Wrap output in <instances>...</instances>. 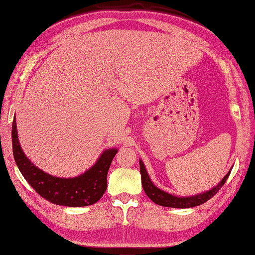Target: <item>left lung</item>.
Wrapping results in <instances>:
<instances>
[{
	"mask_svg": "<svg viewBox=\"0 0 255 255\" xmlns=\"http://www.w3.org/2000/svg\"><path fill=\"white\" fill-rule=\"evenodd\" d=\"M231 170L232 168H230V171L225 174V177L222 179L216 186H214L213 188L209 189V191L200 193V194L195 195L178 196L157 187V186L151 181V179H150L148 172H146V168L144 166V163L142 162V159H139V171H141L142 175V186L145 194L148 195V198L156 204H159V206L168 208H180V209L198 207L201 206V204H203L204 202H207L208 200H210L218 191H220L222 186L225 184V181H227V179L231 173Z\"/></svg>",
	"mask_w": 255,
	"mask_h": 255,
	"instance_id": "1",
	"label": "left lung"
}]
</instances>
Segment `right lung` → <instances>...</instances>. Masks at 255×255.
<instances>
[{"instance_id":"add662e5","label":"right lung","mask_w":255,"mask_h":255,"mask_svg":"<svg viewBox=\"0 0 255 255\" xmlns=\"http://www.w3.org/2000/svg\"><path fill=\"white\" fill-rule=\"evenodd\" d=\"M13 158L32 188L39 195L57 206L85 207L91 206L104 195L107 187V172L112 159L118 152L117 148L104 150L97 162L84 173L73 178H60L46 173L27 158L21 149L16 117L12 121Z\"/></svg>"}]
</instances>
